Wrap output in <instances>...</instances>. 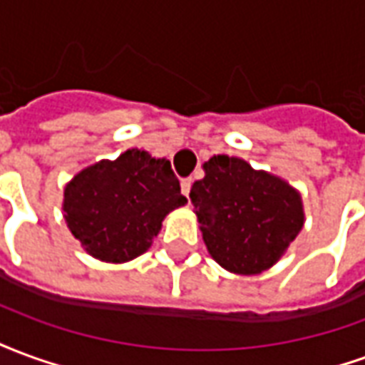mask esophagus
Wrapping results in <instances>:
<instances>
[{
	"instance_id": "1",
	"label": "esophagus",
	"mask_w": 365,
	"mask_h": 365,
	"mask_svg": "<svg viewBox=\"0 0 365 365\" xmlns=\"http://www.w3.org/2000/svg\"><path fill=\"white\" fill-rule=\"evenodd\" d=\"M191 191V180H182V193L185 197H190Z\"/></svg>"
}]
</instances>
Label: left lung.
Returning a JSON list of instances; mask_svg holds the SVG:
<instances>
[{
  "label": "left lung",
  "instance_id": "8db88e82",
  "mask_svg": "<svg viewBox=\"0 0 365 365\" xmlns=\"http://www.w3.org/2000/svg\"><path fill=\"white\" fill-rule=\"evenodd\" d=\"M203 172L190 197L211 258L238 275H258L282 260L305 225L299 190L227 154L207 160Z\"/></svg>",
  "mask_w": 365,
  "mask_h": 365
}]
</instances>
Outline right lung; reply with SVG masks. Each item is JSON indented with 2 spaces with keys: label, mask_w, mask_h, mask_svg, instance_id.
I'll list each match as a JSON object with an SVG mask.
<instances>
[{
  "label": "right lung",
  "mask_w": 365,
  "mask_h": 365,
  "mask_svg": "<svg viewBox=\"0 0 365 365\" xmlns=\"http://www.w3.org/2000/svg\"><path fill=\"white\" fill-rule=\"evenodd\" d=\"M185 203L170 160L128 148L78 172L64 187L62 211L86 252L125 264L146 252L162 221Z\"/></svg>",
  "instance_id": "add662e5"
}]
</instances>
